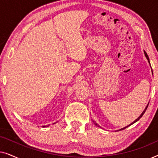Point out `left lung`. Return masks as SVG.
<instances>
[{
	"instance_id": "obj_1",
	"label": "left lung",
	"mask_w": 158,
	"mask_h": 158,
	"mask_svg": "<svg viewBox=\"0 0 158 158\" xmlns=\"http://www.w3.org/2000/svg\"><path fill=\"white\" fill-rule=\"evenodd\" d=\"M144 55H145V57H146V58H147V60H148V62H149V63H150V59H149V57H148V55H147V53H146V52H144ZM152 75H153V74H152ZM148 104H149V103H148ZM148 105H147V106L145 107V109H144V111H142V113L141 114H140V116H139V117H138V118H137V119H135V121H134V122H133L132 123H131V124H129V125H128V126L125 127H124V128H122V129H118V130H116V131H119V130H122V129H126V128H127V127H129V126H131V124H135V122H137V121H139V120L140 119V118H141V117H142V116H143V114H144V112H145V111H146V110H147V109H148ZM93 122H94V124L95 125H96V126H97V127H101L100 126H99V125H98V124H97V123H96V122H95V121H94V120H93Z\"/></svg>"
}]
</instances>
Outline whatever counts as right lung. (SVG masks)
<instances>
[{"mask_svg":"<svg viewBox=\"0 0 158 158\" xmlns=\"http://www.w3.org/2000/svg\"><path fill=\"white\" fill-rule=\"evenodd\" d=\"M57 122H55V123H57ZM54 124H55V123H54ZM49 125H47V126H43L42 127H49Z\"/></svg>","mask_w":158,"mask_h":158,"instance_id":"right-lung-1","label":"right lung"}]
</instances>
